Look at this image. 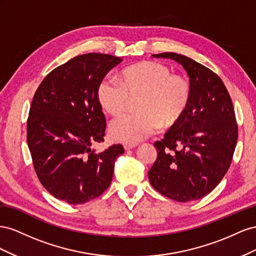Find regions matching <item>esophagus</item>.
<instances>
[{
    "mask_svg": "<svg viewBox=\"0 0 256 256\" xmlns=\"http://www.w3.org/2000/svg\"><path fill=\"white\" fill-rule=\"evenodd\" d=\"M138 142H124L123 144V147L126 150H130V149H133L135 147H137Z\"/></svg>",
    "mask_w": 256,
    "mask_h": 256,
    "instance_id": "esophagus-1",
    "label": "esophagus"
}]
</instances>
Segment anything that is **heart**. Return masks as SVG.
<instances>
[{
	"label": "heart",
	"mask_w": 256,
	"mask_h": 256,
	"mask_svg": "<svg viewBox=\"0 0 256 256\" xmlns=\"http://www.w3.org/2000/svg\"><path fill=\"white\" fill-rule=\"evenodd\" d=\"M96 96L100 107L112 116L126 114L135 104L136 112L116 120L110 126L114 138L137 142L160 128L176 126L188 112L192 98L188 80L172 74L165 64L144 61L123 68L116 80H100Z\"/></svg>",
	"instance_id": "heart-1"
}]
</instances>
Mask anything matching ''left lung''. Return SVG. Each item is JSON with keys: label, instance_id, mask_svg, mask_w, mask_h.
Instances as JSON below:
<instances>
[{"label": "left lung", "instance_id": "obj_1", "mask_svg": "<svg viewBox=\"0 0 256 256\" xmlns=\"http://www.w3.org/2000/svg\"><path fill=\"white\" fill-rule=\"evenodd\" d=\"M180 63L192 86L188 112L164 138L154 142L158 158L148 177L162 195L179 202L202 198L220 184L232 163L238 126L222 79L191 58L152 54Z\"/></svg>", "mask_w": 256, "mask_h": 256}]
</instances>
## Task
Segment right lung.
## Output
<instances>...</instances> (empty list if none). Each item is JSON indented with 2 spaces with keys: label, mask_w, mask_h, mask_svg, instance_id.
Segmentation results:
<instances>
[{
  "label": "right lung",
  "mask_w": 256,
  "mask_h": 256,
  "mask_svg": "<svg viewBox=\"0 0 256 256\" xmlns=\"http://www.w3.org/2000/svg\"><path fill=\"white\" fill-rule=\"evenodd\" d=\"M120 62L105 54L77 56L51 70L32 100L26 142L35 172L51 195L70 205L103 194L124 153L120 144L100 153L92 149L104 142L106 130L98 86Z\"/></svg>",
  "instance_id": "right-lung-1"
}]
</instances>
